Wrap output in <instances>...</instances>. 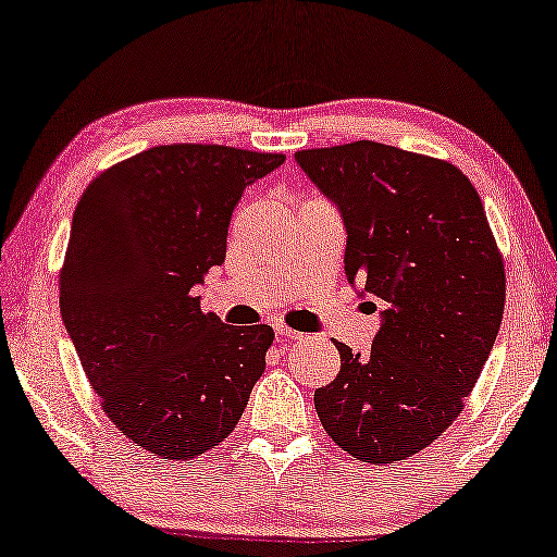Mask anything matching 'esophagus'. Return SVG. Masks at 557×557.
Segmentation results:
<instances>
[{
  "instance_id": "esophagus-1",
  "label": "esophagus",
  "mask_w": 557,
  "mask_h": 557,
  "mask_svg": "<svg viewBox=\"0 0 557 557\" xmlns=\"http://www.w3.org/2000/svg\"><path fill=\"white\" fill-rule=\"evenodd\" d=\"M275 334H277V337H282V339H299V337H302V334L295 332V330H289V326L282 324V322H275Z\"/></svg>"
}]
</instances>
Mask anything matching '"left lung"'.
<instances>
[{"label":"left lung","instance_id":"left-lung-1","mask_svg":"<svg viewBox=\"0 0 557 557\" xmlns=\"http://www.w3.org/2000/svg\"><path fill=\"white\" fill-rule=\"evenodd\" d=\"M295 161L342 213L349 285L384 302L369 355L337 342L317 417L359 461H404L451 426L488 361L506 305L496 237L471 181L438 158L355 140Z\"/></svg>","mask_w":557,"mask_h":557}]
</instances>
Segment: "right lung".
<instances>
[{
  "mask_svg": "<svg viewBox=\"0 0 557 557\" xmlns=\"http://www.w3.org/2000/svg\"><path fill=\"white\" fill-rule=\"evenodd\" d=\"M282 153L173 144L88 183L59 275L61 320L101 406L128 441L190 461L231 436L264 372L272 326L200 312L243 190Z\"/></svg>",
  "mask_w": 557,
  "mask_h": 557,
  "instance_id": "1",
  "label": "right lung"
}]
</instances>
